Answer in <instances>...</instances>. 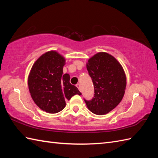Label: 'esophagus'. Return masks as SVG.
<instances>
[{"label":"esophagus","mask_w":158,"mask_h":158,"mask_svg":"<svg viewBox=\"0 0 158 158\" xmlns=\"http://www.w3.org/2000/svg\"><path fill=\"white\" fill-rule=\"evenodd\" d=\"M76 86L77 87V88H78L79 90L81 89V85H80V83H77V84L76 85ZM81 91V90H80Z\"/></svg>","instance_id":"esophagus-1"}]
</instances>
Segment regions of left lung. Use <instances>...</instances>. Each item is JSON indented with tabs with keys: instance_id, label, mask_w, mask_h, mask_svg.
<instances>
[{
	"instance_id": "8db88e82",
	"label": "left lung",
	"mask_w": 158,
	"mask_h": 158,
	"mask_svg": "<svg viewBox=\"0 0 158 158\" xmlns=\"http://www.w3.org/2000/svg\"><path fill=\"white\" fill-rule=\"evenodd\" d=\"M92 78L94 94L84 101L90 111L96 115H105L115 109L122 100L126 87V77L122 66L107 53L94 56L87 63Z\"/></svg>"
}]
</instances>
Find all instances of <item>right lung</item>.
Masks as SVG:
<instances>
[{
  "instance_id": "right-lung-1",
  "label": "right lung",
  "mask_w": 158,
  "mask_h": 158,
  "mask_svg": "<svg viewBox=\"0 0 158 158\" xmlns=\"http://www.w3.org/2000/svg\"><path fill=\"white\" fill-rule=\"evenodd\" d=\"M65 60L51 51L42 55L32 66L28 77V88L32 98L40 109L56 113L75 94L81 95L76 86L70 84L69 74L63 75Z\"/></svg>"
}]
</instances>
